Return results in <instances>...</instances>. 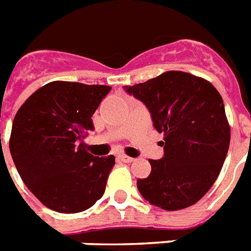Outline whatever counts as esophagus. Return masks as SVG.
<instances>
[{
	"label": "esophagus",
	"instance_id": "esophagus-1",
	"mask_svg": "<svg viewBox=\"0 0 251 251\" xmlns=\"http://www.w3.org/2000/svg\"><path fill=\"white\" fill-rule=\"evenodd\" d=\"M120 159H121L124 163H131V161H134L135 159H133V157H130V156H126V155H121L120 156Z\"/></svg>",
	"mask_w": 251,
	"mask_h": 251
}]
</instances>
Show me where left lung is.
Masks as SVG:
<instances>
[{
  "instance_id": "8db88e82",
  "label": "left lung",
  "mask_w": 251,
  "mask_h": 251,
  "mask_svg": "<svg viewBox=\"0 0 251 251\" xmlns=\"http://www.w3.org/2000/svg\"><path fill=\"white\" fill-rule=\"evenodd\" d=\"M125 91L149 109L164 135V156L137 187L151 204L177 211L197 203L218 178L230 142L224 102L210 82L183 72H167Z\"/></svg>"
}]
</instances>
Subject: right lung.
Returning a JSON list of instances; mask_svg holds the SVG:
<instances>
[{
  "instance_id": "obj_1",
  "label": "right lung",
  "mask_w": 251,
  "mask_h": 251,
  "mask_svg": "<svg viewBox=\"0 0 251 251\" xmlns=\"http://www.w3.org/2000/svg\"><path fill=\"white\" fill-rule=\"evenodd\" d=\"M112 87L50 82L15 114L10 153L19 176L44 206L76 214L101 198L114 156L87 152L84 138L95 129L92 114Z\"/></svg>"
}]
</instances>
